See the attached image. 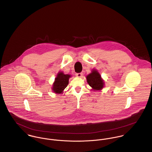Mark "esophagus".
Listing matches in <instances>:
<instances>
[{"label":"esophagus","instance_id":"esophagus-1","mask_svg":"<svg viewBox=\"0 0 152 152\" xmlns=\"http://www.w3.org/2000/svg\"><path fill=\"white\" fill-rule=\"evenodd\" d=\"M76 76L77 77H78V78H81V77H83V73H77L76 74Z\"/></svg>","mask_w":152,"mask_h":152}]
</instances>
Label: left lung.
<instances>
[{
    "mask_svg": "<svg viewBox=\"0 0 152 152\" xmlns=\"http://www.w3.org/2000/svg\"><path fill=\"white\" fill-rule=\"evenodd\" d=\"M87 83L94 91H100L105 86L104 80L101 75L95 69H93L91 72L86 77Z\"/></svg>",
    "mask_w": 152,
    "mask_h": 152,
    "instance_id": "1",
    "label": "left lung"
}]
</instances>
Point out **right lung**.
Segmentation results:
<instances>
[{
    "instance_id": "1",
    "label": "right lung",
    "mask_w": 152,
    "mask_h": 152,
    "mask_svg": "<svg viewBox=\"0 0 152 152\" xmlns=\"http://www.w3.org/2000/svg\"><path fill=\"white\" fill-rule=\"evenodd\" d=\"M71 77V75L65 74L63 71L58 72L53 84L51 88L53 92L57 94L63 93L64 89L68 84L69 79Z\"/></svg>"
}]
</instances>
